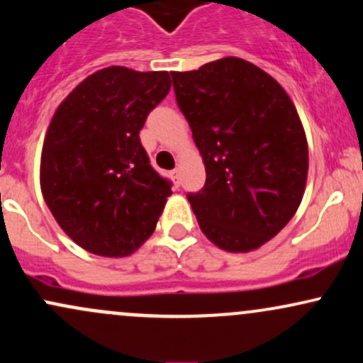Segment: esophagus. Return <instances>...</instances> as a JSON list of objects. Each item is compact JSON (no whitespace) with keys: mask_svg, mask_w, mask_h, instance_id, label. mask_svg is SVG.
Returning a JSON list of instances; mask_svg holds the SVG:
<instances>
[{"mask_svg":"<svg viewBox=\"0 0 363 363\" xmlns=\"http://www.w3.org/2000/svg\"><path fill=\"white\" fill-rule=\"evenodd\" d=\"M170 177H172L175 188H179V184H181V172H179V170L175 169V170H172V172H170Z\"/></svg>","mask_w":363,"mask_h":363,"instance_id":"1","label":"esophagus"}]
</instances>
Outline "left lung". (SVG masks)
Wrapping results in <instances>:
<instances>
[{
  "label": "left lung",
  "instance_id": "1",
  "mask_svg": "<svg viewBox=\"0 0 363 363\" xmlns=\"http://www.w3.org/2000/svg\"><path fill=\"white\" fill-rule=\"evenodd\" d=\"M177 105L193 130L206 182L189 193L198 224L218 248H260L300 206L308 145L288 93L242 58L170 72Z\"/></svg>",
  "mask_w": 363,
  "mask_h": 363
}]
</instances>
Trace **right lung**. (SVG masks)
I'll return each mask as SVG.
<instances>
[{
    "label": "right lung",
    "mask_w": 363,
    "mask_h": 363,
    "mask_svg": "<svg viewBox=\"0 0 363 363\" xmlns=\"http://www.w3.org/2000/svg\"><path fill=\"white\" fill-rule=\"evenodd\" d=\"M169 72L108 67L60 103L41 153V191L58 225L81 248L127 257L153 234L172 182L139 139L170 91Z\"/></svg>",
    "instance_id": "add662e5"
}]
</instances>
